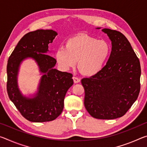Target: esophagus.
Wrapping results in <instances>:
<instances>
[{
	"mask_svg": "<svg viewBox=\"0 0 147 147\" xmlns=\"http://www.w3.org/2000/svg\"><path fill=\"white\" fill-rule=\"evenodd\" d=\"M73 81L74 83H78L80 82V79L78 78V77H76V76H74L73 77Z\"/></svg>",
	"mask_w": 147,
	"mask_h": 147,
	"instance_id": "esophagus-1",
	"label": "esophagus"
}]
</instances>
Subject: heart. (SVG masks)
<instances>
[{
  "label": "heart",
  "instance_id": "b5f03b06",
  "mask_svg": "<svg viewBox=\"0 0 147 147\" xmlns=\"http://www.w3.org/2000/svg\"><path fill=\"white\" fill-rule=\"evenodd\" d=\"M111 53V47L106 40H98L86 34L69 39L64 47L57 50L56 59L59 65L65 69L78 67L83 74L94 76L100 73Z\"/></svg>",
  "mask_w": 147,
  "mask_h": 147
}]
</instances>
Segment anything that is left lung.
Segmentation results:
<instances>
[{"mask_svg":"<svg viewBox=\"0 0 147 147\" xmlns=\"http://www.w3.org/2000/svg\"><path fill=\"white\" fill-rule=\"evenodd\" d=\"M111 41V52L100 73L82 79L85 91L84 106L98 119L123 116L138 98L140 91L141 66L127 38L120 32L104 28Z\"/></svg>","mask_w":147,"mask_h":147,"instance_id":"obj_1","label":"left lung"}]
</instances>
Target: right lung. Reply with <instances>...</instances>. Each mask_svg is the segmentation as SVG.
<instances>
[{
  "label": "right lung",
  "instance_id": "right-lung-1",
  "mask_svg": "<svg viewBox=\"0 0 147 147\" xmlns=\"http://www.w3.org/2000/svg\"><path fill=\"white\" fill-rule=\"evenodd\" d=\"M53 30H37L22 38L9 57L7 64V92L17 109L29 121L42 123L53 121L61 113L64 98L73 86V74L53 67L56 60L47 54L49 44L57 36ZM27 57L38 63L42 77L38 93L34 98L22 96L17 87L16 76L21 61Z\"/></svg>",
  "mask_w": 147,
  "mask_h": 147
}]
</instances>
